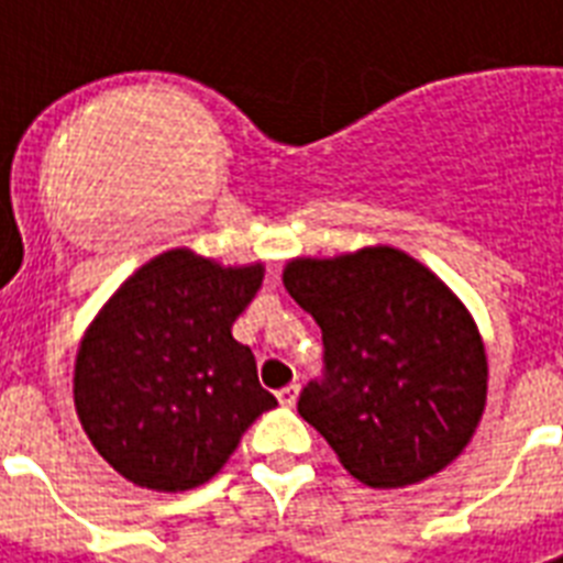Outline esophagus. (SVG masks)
Segmentation results:
<instances>
[{
    "instance_id": "1",
    "label": "esophagus",
    "mask_w": 563,
    "mask_h": 563,
    "mask_svg": "<svg viewBox=\"0 0 563 563\" xmlns=\"http://www.w3.org/2000/svg\"><path fill=\"white\" fill-rule=\"evenodd\" d=\"M300 397V385L291 383V385H283L280 391H277V400L283 402V406H295Z\"/></svg>"
}]
</instances>
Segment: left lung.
Here are the masks:
<instances>
[{"instance_id":"obj_1","label":"left lung","mask_w":563,"mask_h":563,"mask_svg":"<svg viewBox=\"0 0 563 563\" xmlns=\"http://www.w3.org/2000/svg\"><path fill=\"white\" fill-rule=\"evenodd\" d=\"M283 286L324 339V376L300 418L351 476L402 488L435 476L479 427L488 356L464 303L397 247L291 260Z\"/></svg>"}]
</instances>
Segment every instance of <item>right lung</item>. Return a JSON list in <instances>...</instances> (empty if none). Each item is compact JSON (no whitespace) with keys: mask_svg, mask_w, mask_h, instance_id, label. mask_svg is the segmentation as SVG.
Here are the masks:
<instances>
[{"mask_svg":"<svg viewBox=\"0 0 563 563\" xmlns=\"http://www.w3.org/2000/svg\"><path fill=\"white\" fill-rule=\"evenodd\" d=\"M263 263L224 265L175 247L128 277L75 360V411L101 459L152 490H189L224 467L277 400L230 327Z\"/></svg>","mask_w":563,"mask_h":563,"instance_id":"obj_1","label":"right lung"}]
</instances>
